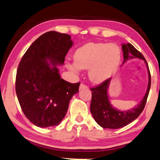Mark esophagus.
Instances as JSON below:
<instances>
[{
    "mask_svg": "<svg viewBox=\"0 0 160 160\" xmlns=\"http://www.w3.org/2000/svg\"><path fill=\"white\" fill-rule=\"evenodd\" d=\"M87 88H88L87 86L85 85L84 84H82H82H80V87H79V89H80V90L84 89H87Z\"/></svg>",
    "mask_w": 160,
    "mask_h": 160,
    "instance_id": "obj_1",
    "label": "esophagus"
}]
</instances>
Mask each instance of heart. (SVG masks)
<instances>
[{
	"label": "heart",
	"instance_id": "heart-1",
	"mask_svg": "<svg viewBox=\"0 0 160 160\" xmlns=\"http://www.w3.org/2000/svg\"><path fill=\"white\" fill-rule=\"evenodd\" d=\"M73 59L74 63L67 62L71 70L89 68V79L94 83H102L116 72L121 51L115 44L89 43L76 50Z\"/></svg>",
	"mask_w": 160,
	"mask_h": 160
}]
</instances>
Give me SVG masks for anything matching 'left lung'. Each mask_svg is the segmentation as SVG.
<instances>
[{
  "label": "left lung",
  "instance_id": "left-lung-1",
  "mask_svg": "<svg viewBox=\"0 0 160 160\" xmlns=\"http://www.w3.org/2000/svg\"><path fill=\"white\" fill-rule=\"evenodd\" d=\"M122 50L124 58L122 63H124L128 60L136 58L142 59L145 62L147 67L148 75H149V83H148L147 92L142 100L135 108L126 111L117 110L116 108H113L110 102L108 89L112 78H108L97 87L91 88L92 96L90 111L95 121L104 128L117 129L122 128L137 118L145 107L150 87H151V75H150L149 66L143 55L130 43L122 44Z\"/></svg>",
  "mask_w": 160,
  "mask_h": 160
}]
</instances>
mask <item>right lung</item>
<instances>
[{
  "label": "right lung",
  "mask_w": 160,
  "mask_h": 160,
  "mask_svg": "<svg viewBox=\"0 0 160 160\" xmlns=\"http://www.w3.org/2000/svg\"><path fill=\"white\" fill-rule=\"evenodd\" d=\"M73 44L68 34L46 32L30 45L18 65L16 77L18 102L25 116L40 128L59 125L71 99L78 92L80 83L63 80L56 66L64 63Z\"/></svg>",
  "instance_id": "obj_1"
}]
</instances>
